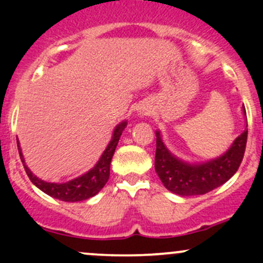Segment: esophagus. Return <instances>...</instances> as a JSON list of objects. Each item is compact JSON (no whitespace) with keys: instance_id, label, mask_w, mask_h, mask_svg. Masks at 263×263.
<instances>
[{"instance_id":"1","label":"esophagus","mask_w":263,"mask_h":263,"mask_svg":"<svg viewBox=\"0 0 263 263\" xmlns=\"http://www.w3.org/2000/svg\"><path fill=\"white\" fill-rule=\"evenodd\" d=\"M146 115H148L147 110H144V109H142V116H146Z\"/></svg>"}]
</instances>
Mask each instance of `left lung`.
I'll return each mask as SVG.
<instances>
[{
	"label": "left lung",
	"instance_id": "left-lung-1",
	"mask_svg": "<svg viewBox=\"0 0 263 263\" xmlns=\"http://www.w3.org/2000/svg\"><path fill=\"white\" fill-rule=\"evenodd\" d=\"M243 113L246 116L245 105ZM155 171L164 187L179 196L205 195L229 181L239 168L247 145V126L221 156L201 164H190L176 158L156 131Z\"/></svg>",
	"mask_w": 263,
	"mask_h": 263
}]
</instances>
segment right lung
Masks as SVG:
<instances>
[{"label":"right lung","instance_id":"obj_1","mask_svg":"<svg viewBox=\"0 0 263 263\" xmlns=\"http://www.w3.org/2000/svg\"><path fill=\"white\" fill-rule=\"evenodd\" d=\"M126 121L117 124L115 131H113L112 140L109 141L107 148H105L104 153L102 154L99 161L95 164L94 168L90 169L87 173L82 174L81 177H78V178L66 183H49L46 181H42L38 177L34 176L30 172V169L25 165V160H24L23 153H21V148L17 140L18 154H20V159L21 161H23V165L24 168H25V172L26 174H28L29 179H30V181L33 182V184H35L39 190L43 191L44 193H47L50 197L57 198V200L61 201H66V202L84 201L97 195V193L104 187L105 183L108 182V179H109L110 161H112L113 154H115L116 151L117 144H118L119 141V137H121L122 132L126 128Z\"/></svg>","mask_w":263,"mask_h":263}]
</instances>
